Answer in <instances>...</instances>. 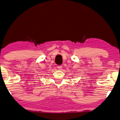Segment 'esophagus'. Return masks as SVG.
<instances>
[{"label":"esophagus","instance_id":"obj_1","mask_svg":"<svg viewBox=\"0 0 120 120\" xmlns=\"http://www.w3.org/2000/svg\"><path fill=\"white\" fill-rule=\"evenodd\" d=\"M62 68H63V66H62L61 65H59V66H57V68H58V69L59 70H61Z\"/></svg>","mask_w":120,"mask_h":120}]
</instances>
